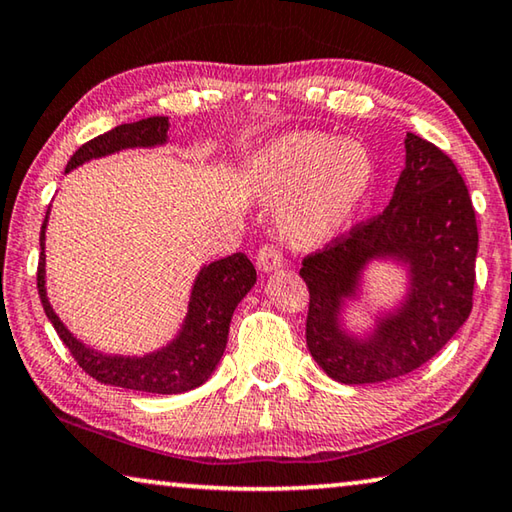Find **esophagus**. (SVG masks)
<instances>
[{"label":"esophagus","instance_id":"esophagus-1","mask_svg":"<svg viewBox=\"0 0 512 512\" xmlns=\"http://www.w3.org/2000/svg\"><path fill=\"white\" fill-rule=\"evenodd\" d=\"M282 266V253L273 243H264L257 253V269L264 273H271Z\"/></svg>","mask_w":512,"mask_h":512}]
</instances>
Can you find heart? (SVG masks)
<instances>
[{"label":"heart","instance_id":"b5f03b06","mask_svg":"<svg viewBox=\"0 0 512 512\" xmlns=\"http://www.w3.org/2000/svg\"><path fill=\"white\" fill-rule=\"evenodd\" d=\"M250 175L266 196L285 198L280 223L298 246L335 237L367 196L373 161L358 141L294 132L259 150Z\"/></svg>","mask_w":512,"mask_h":512}]
</instances>
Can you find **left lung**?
Masks as SVG:
<instances>
[{"label": "left lung", "instance_id": "1", "mask_svg": "<svg viewBox=\"0 0 512 512\" xmlns=\"http://www.w3.org/2000/svg\"><path fill=\"white\" fill-rule=\"evenodd\" d=\"M476 253V214L456 164L437 145L408 134L405 168L385 212L303 259L312 358L344 385L383 383L419 369L472 312ZM373 258L405 263L411 289L394 313L379 317L371 336L358 338L341 328V305L357 295Z\"/></svg>", "mask_w": 512, "mask_h": 512}]
</instances>
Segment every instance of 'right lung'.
<instances>
[{
	"label": "right lung",
	"instance_id": "right-lung-1",
	"mask_svg": "<svg viewBox=\"0 0 512 512\" xmlns=\"http://www.w3.org/2000/svg\"><path fill=\"white\" fill-rule=\"evenodd\" d=\"M168 118L152 116L113 127L111 132L95 136L93 141L81 145L72 154L66 173L86 161L107 157V154L127 148H154L168 141ZM50 209H47L43 227H40V259H38V296L43 303L47 319L52 321L56 335L68 346L72 358L97 383L134 389L148 394H182L200 387L212 376L216 364L221 362L227 332H230L232 314L241 303V298L253 289L257 280L255 266L243 253L218 259L202 266L196 282H193L189 312L173 342L159 351L129 358V355H104L86 344H81L72 332L63 326V321L52 310L45 291V230Z\"/></svg>",
	"mask_w": 512,
	"mask_h": 512
}]
</instances>
